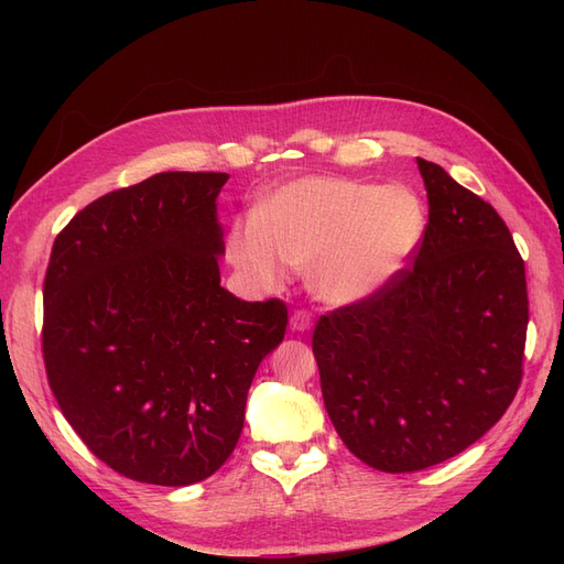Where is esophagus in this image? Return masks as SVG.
<instances>
[{
  "label": "esophagus",
  "mask_w": 564,
  "mask_h": 564,
  "mask_svg": "<svg viewBox=\"0 0 564 564\" xmlns=\"http://www.w3.org/2000/svg\"><path fill=\"white\" fill-rule=\"evenodd\" d=\"M289 327H292V332H311L313 329V315L305 313V311H296L292 315V319H289Z\"/></svg>",
  "instance_id": "1"
}]
</instances>
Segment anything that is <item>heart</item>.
I'll return each instance as SVG.
<instances>
[{
  "mask_svg": "<svg viewBox=\"0 0 564 564\" xmlns=\"http://www.w3.org/2000/svg\"><path fill=\"white\" fill-rule=\"evenodd\" d=\"M425 232L421 197L402 183L303 176L235 220L228 259L245 280L275 289L305 265L311 292L332 305L360 303L395 280Z\"/></svg>",
  "mask_w": 564,
  "mask_h": 564,
  "instance_id": "heart-1",
  "label": "heart"
}]
</instances>
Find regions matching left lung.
Segmentation results:
<instances>
[{"mask_svg":"<svg viewBox=\"0 0 564 564\" xmlns=\"http://www.w3.org/2000/svg\"><path fill=\"white\" fill-rule=\"evenodd\" d=\"M429 226L414 268L322 315V398L344 445L383 473L442 464L513 402L527 336L524 263L497 209L416 158Z\"/></svg>","mask_w":564,"mask_h":564,"instance_id":"obj_1","label":"left lung"}]
</instances>
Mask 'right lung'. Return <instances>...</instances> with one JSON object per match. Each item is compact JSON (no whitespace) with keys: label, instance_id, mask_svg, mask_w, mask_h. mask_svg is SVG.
Returning <instances> with one entry per match:
<instances>
[{"label":"right lung","instance_id":"right-lung-1","mask_svg":"<svg viewBox=\"0 0 564 564\" xmlns=\"http://www.w3.org/2000/svg\"><path fill=\"white\" fill-rule=\"evenodd\" d=\"M228 178L162 172L108 193L51 249L48 386L84 445L135 482L185 487L224 466L253 373L284 338L282 301L220 286Z\"/></svg>","mask_w":564,"mask_h":564}]
</instances>
